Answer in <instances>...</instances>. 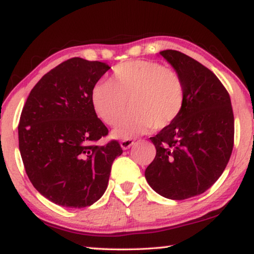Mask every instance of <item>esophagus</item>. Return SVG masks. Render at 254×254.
<instances>
[{
  "instance_id": "1",
  "label": "esophagus",
  "mask_w": 254,
  "mask_h": 254,
  "mask_svg": "<svg viewBox=\"0 0 254 254\" xmlns=\"http://www.w3.org/2000/svg\"><path fill=\"white\" fill-rule=\"evenodd\" d=\"M134 143V140L133 139H126V140H122L121 141V148L123 149V150H127L128 148L130 147H132V144Z\"/></svg>"
}]
</instances>
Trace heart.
I'll return each instance as SVG.
<instances>
[{"instance_id":"1","label":"heart","mask_w":254,"mask_h":254,"mask_svg":"<svg viewBox=\"0 0 254 254\" xmlns=\"http://www.w3.org/2000/svg\"><path fill=\"white\" fill-rule=\"evenodd\" d=\"M133 110L112 132L117 139H132L156 127H168L183 110L185 89L176 70L161 64L132 60L115 66L111 80L94 86L91 103L103 122L113 126L126 112Z\"/></svg>"}]
</instances>
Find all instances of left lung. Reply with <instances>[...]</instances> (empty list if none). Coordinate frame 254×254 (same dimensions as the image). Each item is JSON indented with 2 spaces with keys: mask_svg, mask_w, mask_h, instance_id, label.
Masks as SVG:
<instances>
[{
  "mask_svg": "<svg viewBox=\"0 0 254 254\" xmlns=\"http://www.w3.org/2000/svg\"><path fill=\"white\" fill-rule=\"evenodd\" d=\"M159 55L179 74L185 101L178 118L150 137L157 153L144 176L159 195L182 200L203 194L224 171L233 150V110L208 68L177 50Z\"/></svg>",
  "mask_w": 254,
  "mask_h": 254,
  "instance_id": "left-lung-1",
  "label": "left lung"
}]
</instances>
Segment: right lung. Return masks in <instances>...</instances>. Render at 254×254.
Returning <instances> with one entry per match:
<instances>
[{"instance_id": "add662e5", "label": "right lung", "mask_w": 254, "mask_h": 254, "mask_svg": "<svg viewBox=\"0 0 254 254\" xmlns=\"http://www.w3.org/2000/svg\"><path fill=\"white\" fill-rule=\"evenodd\" d=\"M101 62L68 59L38 81L19 123V149L30 182L64 207L83 208L104 194L118 141L98 145L109 130L94 112L91 93L110 69Z\"/></svg>"}]
</instances>
